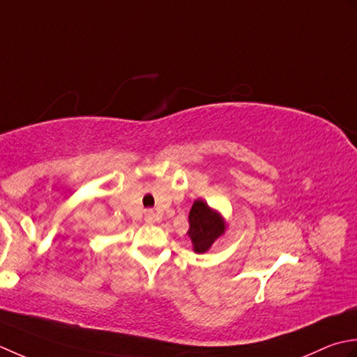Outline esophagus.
Here are the masks:
<instances>
[{"mask_svg": "<svg viewBox=\"0 0 357 357\" xmlns=\"http://www.w3.org/2000/svg\"><path fill=\"white\" fill-rule=\"evenodd\" d=\"M144 220H146L148 223H154L157 220V217L154 213H152V211H148V213L144 214Z\"/></svg>", "mask_w": 357, "mask_h": 357, "instance_id": "obj_1", "label": "esophagus"}]
</instances>
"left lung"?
Returning <instances> with one entry per match:
<instances>
[{
  "mask_svg": "<svg viewBox=\"0 0 357 357\" xmlns=\"http://www.w3.org/2000/svg\"><path fill=\"white\" fill-rule=\"evenodd\" d=\"M188 219V236L191 237L194 251L199 254L206 252L211 248V245L227 229V223H225L223 217L213 208H209L206 202L200 199L194 202Z\"/></svg>",
  "mask_w": 357,
  "mask_h": 357,
  "instance_id": "8db88e82",
  "label": "left lung"
}]
</instances>
